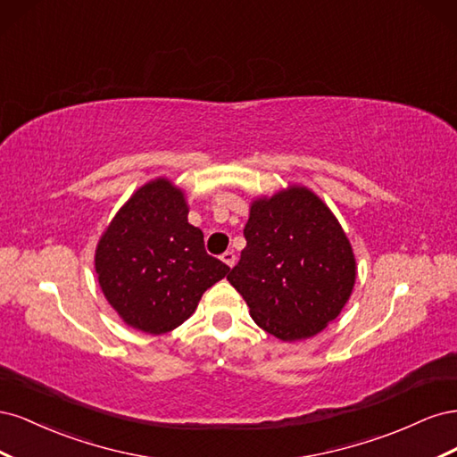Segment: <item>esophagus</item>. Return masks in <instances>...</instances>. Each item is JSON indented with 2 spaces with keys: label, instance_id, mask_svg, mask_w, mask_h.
<instances>
[{
  "label": "esophagus",
  "instance_id": "esophagus-1",
  "mask_svg": "<svg viewBox=\"0 0 457 457\" xmlns=\"http://www.w3.org/2000/svg\"><path fill=\"white\" fill-rule=\"evenodd\" d=\"M220 261H223L227 267H234V262H237V255H234V252H225L223 255H220Z\"/></svg>",
  "mask_w": 457,
  "mask_h": 457
}]
</instances>
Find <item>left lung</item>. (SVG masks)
Masks as SVG:
<instances>
[{
	"label": "left lung",
	"instance_id": "8db88e82",
	"mask_svg": "<svg viewBox=\"0 0 457 457\" xmlns=\"http://www.w3.org/2000/svg\"><path fill=\"white\" fill-rule=\"evenodd\" d=\"M245 247L227 280L259 328L282 341L316 336L353 294L356 261L329 207L305 187H287L250 207Z\"/></svg>",
	"mask_w": 457,
	"mask_h": 457
}]
</instances>
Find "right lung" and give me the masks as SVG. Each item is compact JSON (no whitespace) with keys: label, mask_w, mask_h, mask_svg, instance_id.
I'll list each match as a JSON object with an SVG mask.
<instances>
[{"label":"right lung","mask_w":457,"mask_h":457,"mask_svg":"<svg viewBox=\"0 0 457 457\" xmlns=\"http://www.w3.org/2000/svg\"><path fill=\"white\" fill-rule=\"evenodd\" d=\"M95 270L121 320L160 336L190 318L230 269L207 255L204 232L188 223L183 190L160 177L116 213L96 245Z\"/></svg>","instance_id":"add662e5"}]
</instances>
